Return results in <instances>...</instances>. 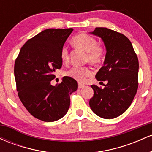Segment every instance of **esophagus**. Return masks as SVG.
<instances>
[{"label":"esophagus","mask_w":152,"mask_h":152,"mask_svg":"<svg viewBox=\"0 0 152 152\" xmlns=\"http://www.w3.org/2000/svg\"><path fill=\"white\" fill-rule=\"evenodd\" d=\"M84 84H83V83H78V88H82L84 87Z\"/></svg>","instance_id":"obj_1"}]
</instances>
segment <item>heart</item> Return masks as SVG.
I'll use <instances>...</instances> for the list:
<instances>
[{
	"label": "heart",
	"instance_id": "heart-1",
	"mask_svg": "<svg viewBox=\"0 0 152 152\" xmlns=\"http://www.w3.org/2000/svg\"><path fill=\"white\" fill-rule=\"evenodd\" d=\"M72 43L76 48L86 52V61L94 65H98L104 61L105 56V48L97 44V41L93 36L87 34H79L73 37ZM61 59L64 64L69 61V53L67 47L63 46L61 50ZM67 76L74 78L79 82H83L88 76H91L92 71L87 66H73L66 71Z\"/></svg>",
	"mask_w": 152,
	"mask_h": 152
}]
</instances>
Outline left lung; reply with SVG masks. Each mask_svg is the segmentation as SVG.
<instances>
[{"label":"left lung","mask_w":152,"mask_h":152,"mask_svg":"<svg viewBox=\"0 0 152 152\" xmlns=\"http://www.w3.org/2000/svg\"><path fill=\"white\" fill-rule=\"evenodd\" d=\"M91 34L100 37L105 45L104 66L95 77L107 83L103 89L92 85L94 94L89 106L99 117L111 119L126 111L137 94L139 61L132 43L124 34L102 27Z\"/></svg>","instance_id":"8db88e82"}]
</instances>
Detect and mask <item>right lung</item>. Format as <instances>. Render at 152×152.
<instances>
[{
    "instance_id": "1",
    "label": "right lung",
    "mask_w": 152,
    "mask_h": 152,
    "mask_svg": "<svg viewBox=\"0 0 152 152\" xmlns=\"http://www.w3.org/2000/svg\"><path fill=\"white\" fill-rule=\"evenodd\" d=\"M73 28H48L31 38L20 48L15 59L14 75L18 95L35 118L46 122L65 116L70 106V95L78 88L74 78L64 76L55 86L50 81L62 66L61 50Z\"/></svg>"
}]
</instances>
